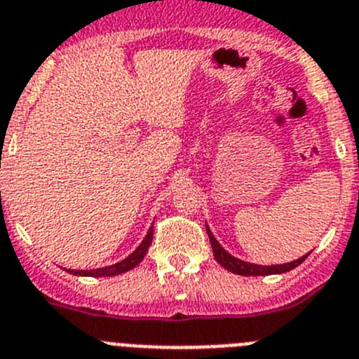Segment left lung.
<instances>
[{"label":"left lung","mask_w":359,"mask_h":359,"mask_svg":"<svg viewBox=\"0 0 359 359\" xmlns=\"http://www.w3.org/2000/svg\"><path fill=\"white\" fill-rule=\"evenodd\" d=\"M208 229V236H209V241H211V247H212V254H215V259L218 261L219 264L224 268H227L229 272L232 273H238V276H272V273H284V272H290L293 268L299 266L309 254L302 256L300 259L292 261V263H286V264H273V266H259V264H252V263H245L241 259H236L234 256H231L229 252H225L222 248V245L216 241V238L212 236V232Z\"/></svg>","instance_id":"left-lung-1"}]
</instances>
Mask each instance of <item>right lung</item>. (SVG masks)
Listing matches in <instances>:
<instances>
[{"label": "right lung", "instance_id": "obj_1", "mask_svg": "<svg viewBox=\"0 0 359 359\" xmlns=\"http://www.w3.org/2000/svg\"><path fill=\"white\" fill-rule=\"evenodd\" d=\"M151 238H154V229L150 227V231L147 232V238L143 240V243L135 248L127 259L119 261V263L112 264V266L96 268V270H67V272L73 273V276H87V277H112V276H119V273L128 272V270L135 268L141 261H143L144 254H147L148 247H150L151 243Z\"/></svg>", "mask_w": 359, "mask_h": 359}]
</instances>
